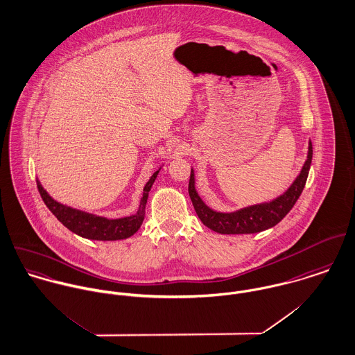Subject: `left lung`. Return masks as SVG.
<instances>
[{"label":"left lung","instance_id":"left-lung-1","mask_svg":"<svg viewBox=\"0 0 355 355\" xmlns=\"http://www.w3.org/2000/svg\"><path fill=\"white\" fill-rule=\"evenodd\" d=\"M312 141L309 140L308 157L302 170L283 195L271 201L249 205L234 212H220L204 202V200L197 193L195 170L192 168L189 180V196L193 202L197 216L208 229L219 234H253L274 227L288 214L298 197L301 196L312 164Z\"/></svg>","mask_w":355,"mask_h":355}]
</instances>
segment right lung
Wrapping results in <instances>:
<instances>
[{
  "label": "right lung",
  "mask_w": 355,
  "mask_h": 355,
  "mask_svg": "<svg viewBox=\"0 0 355 355\" xmlns=\"http://www.w3.org/2000/svg\"><path fill=\"white\" fill-rule=\"evenodd\" d=\"M162 166L151 175V178L144 185L143 197L140 200V205L136 214L130 216H123L119 219H109L106 216H99L95 214H89L81 209H76L72 207H68L65 204H61L60 201L54 200L50 196L46 189L42 187L40 180H37L38 191L40 197L44 201L46 207L53 212V215L72 233L94 239V241H117L125 239L133 236L141 226L146 215V205L148 200V193L153 188V184L155 182L160 171Z\"/></svg>",
  "instance_id": "1"
}]
</instances>
